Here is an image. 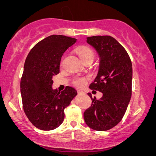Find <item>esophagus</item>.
I'll return each mask as SVG.
<instances>
[{"mask_svg":"<svg viewBox=\"0 0 156 156\" xmlns=\"http://www.w3.org/2000/svg\"><path fill=\"white\" fill-rule=\"evenodd\" d=\"M77 93L79 94H84V92L82 90H77Z\"/></svg>","mask_w":156,"mask_h":156,"instance_id":"esophagus-1","label":"esophagus"}]
</instances>
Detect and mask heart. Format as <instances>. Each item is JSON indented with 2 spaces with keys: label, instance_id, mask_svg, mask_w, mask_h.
Instances as JSON below:
<instances>
[{
  "label": "heart",
  "instance_id": "obj_1",
  "mask_svg": "<svg viewBox=\"0 0 156 156\" xmlns=\"http://www.w3.org/2000/svg\"><path fill=\"white\" fill-rule=\"evenodd\" d=\"M76 52L83 62L87 60H93L94 58V52L90 48L87 46H80L76 49ZM65 59V55L62 57L61 64ZM89 79L88 76H75L72 79V84L78 87H82L87 84Z\"/></svg>",
  "mask_w": 156,
  "mask_h": 156
}]
</instances>
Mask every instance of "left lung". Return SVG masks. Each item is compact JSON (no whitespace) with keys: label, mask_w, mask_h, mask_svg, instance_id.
<instances>
[{"label":"left lung","mask_w":156,"mask_h":156,"mask_svg":"<svg viewBox=\"0 0 156 156\" xmlns=\"http://www.w3.org/2000/svg\"><path fill=\"white\" fill-rule=\"evenodd\" d=\"M100 57L99 70L89 88L103 93L92 100L85 111L87 125L95 131H108L121 121L127 109L132 94V63L125 48L112 36L98 35L87 37Z\"/></svg>","instance_id":"obj_1"}]
</instances>
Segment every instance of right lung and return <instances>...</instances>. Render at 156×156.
Masks as SVG:
<instances>
[{
	"mask_svg": "<svg viewBox=\"0 0 156 156\" xmlns=\"http://www.w3.org/2000/svg\"><path fill=\"white\" fill-rule=\"evenodd\" d=\"M76 39L52 35L37 42L25 59L20 80V92L25 115L34 126L51 131L59 126L65 108L76 95L67 86L58 92L53 90L52 76L59 74L62 56Z\"/></svg>",
	"mask_w": 156,
	"mask_h": 156,
	"instance_id": "obj_1",
	"label": "right lung"
}]
</instances>
